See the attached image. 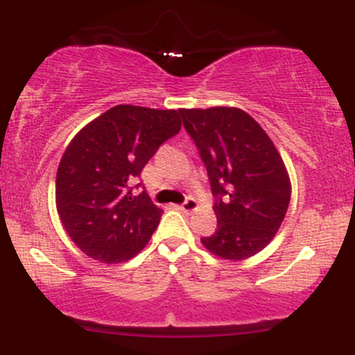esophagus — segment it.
Returning <instances> with one entry per match:
<instances>
[{
	"label": "esophagus",
	"instance_id": "1",
	"mask_svg": "<svg viewBox=\"0 0 355 355\" xmlns=\"http://www.w3.org/2000/svg\"><path fill=\"white\" fill-rule=\"evenodd\" d=\"M197 207H198L197 200H195V198L189 197V198H187V200L183 202L182 205H180V210H182V211H187V214H190V211H193L195 209H197Z\"/></svg>",
	"mask_w": 355,
	"mask_h": 355
}]
</instances>
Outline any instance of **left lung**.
<instances>
[{
  "instance_id": "left-lung-1",
  "label": "left lung",
  "mask_w": 355,
  "mask_h": 355,
  "mask_svg": "<svg viewBox=\"0 0 355 355\" xmlns=\"http://www.w3.org/2000/svg\"><path fill=\"white\" fill-rule=\"evenodd\" d=\"M207 166L217 230L203 237L207 250L245 260L263 250L282 225L291 178L263 128L234 107L178 110Z\"/></svg>"
}]
</instances>
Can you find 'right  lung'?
Returning a JSON list of instances; mask_svg holds the SVG:
<instances>
[{"label": "right lung", "mask_w": 355, "mask_h": 355, "mask_svg": "<svg viewBox=\"0 0 355 355\" xmlns=\"http://www.w3.org/2000/svg\"><path fill=\"white\" fill-rule=\"evenodd\" d=\"M180 128L177 110L116 105L73 137L58 165L55 195L61 223L81 252L121 263L145 248L164 210L145 191L133 197L130 185Z\"/></svg>", "instance_id": "add662e5"}]
</instances>
